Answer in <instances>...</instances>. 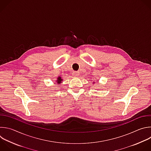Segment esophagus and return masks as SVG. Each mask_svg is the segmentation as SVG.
Returning <instances> with one entry per match:
<instances>
[{
  "mask_svg": "<svg viewBox=\"0 0 151 151\" xmlns=\"http://www.w3.org/2000/svg\"><path fill=\"white\" fill-rule=\"evenodd\" d=\"M79 74L78 72H73V76L74 77H78V76H79Z\"/></svg>",
  "mask_w": 151,
  "mask_h": 151,
  "instance_id": "34e87169",
  "label": "esophagus"
}]
</instances>
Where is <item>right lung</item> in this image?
I'll use <instances>...</instances> for the list:
<instances>
[{"label":"right lung","instance_id":"add662e5","mask_svg":"<svg viewBox=\"0 0 151 151\" xmlns=\"http://www.w3.org/2000/svg\"><path fill=\"white\" fill-rule=\"evenodd\" d=\"M62 81H63V79L61 78V77L59 76V77L58 78V80L56 81V82H57V83H58V84H60Z\"/></svg>","mask_w":151,"mask_h":151}]
</instances>
